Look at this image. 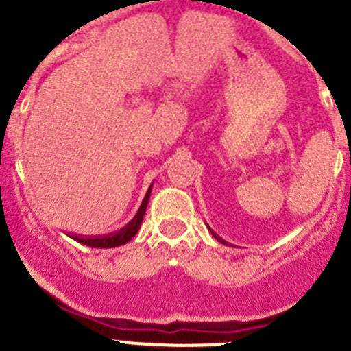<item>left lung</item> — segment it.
Listing matches in <instances>:
<instances>
[{
    "instance_id": "obj_1",
    "label": "left lung",
    "mask_w": 351,
    "mask_h": 351,
    "mask_svg": "<svg viewBox=\"0 0 351 351\" xmlns=\"http://www.w3.org/2000/svg\"><path fill=\"white\" fill-rule=\"evenodd\" d=\"M214 237H216V234H214ZM216 239H218L219 243H223V241H221V237H216Z\"/></svg>"
}]
</instances>
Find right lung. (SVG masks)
Segmentation results:
<instances>
[{
  "mask_svg": "<svg viewBox=\"0 0 351 351\" xmlns=\"http://www.w3.org/2000/svg\"><path fill=\"white\" fill-rule=\"evenodd\" d=\"M149 195H151V188H149L147 193H145L144 200H142L141 207H138L137 214H135V218H133L125 228H121L119 232H114V234H108V235H98V237H80V235H70V237L73 239V241H77V243L89 247L123 246V244H126L128 241H132V239L135 237V234L138 232V228H141L142 219H144V214H145V207H147V202H149Z\"/></svg>",
  "mask_w": 351,
  "mask_h": 351,
  "instance_id": "1",
  "label": "right lung"
}]
</instances>
